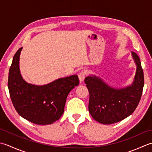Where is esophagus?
Returning <instances> with one entry per match:
<instances>
[{
  "mask_svg": "<svg viewBox=\"0 0 152 152\" xmlns=\"http://www.w3.org/2000/svg\"><path fill=\"white\" fill-rule=\"evenodd\" d=\"M85 75H86V73L85 72H83V71H82V72H80L79 73V80L80 82H83V80H84L85 78Z\"/></svg>",
  "mask_w": 152,
  "mask_h": 152,
  "instance_id": "1",
  "label": "esophagus"
}]
</instances>
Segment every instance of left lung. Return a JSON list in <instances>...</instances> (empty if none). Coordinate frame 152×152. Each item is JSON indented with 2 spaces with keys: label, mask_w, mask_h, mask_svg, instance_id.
<instances>
[{
  "label": "left lung",
  "mask_w": 152,
  "mask_h": 152,
  "mask_svg": "<svg viewBox=\"0 0 152 152\" xmlns=\"http://www.w3.org/2000/svg\"><path fill=\"white\" fill-rule=\"evenodd\" d=\"M137 73L131 86L115 89L96 76H88L85 83L89 92L88 110L98 122L110 125L121 121L134 112L140 102L144 85L140 58L132 52Z\"/></svg>",
  "instance_id": "left-lung-1"
}]
</instances>
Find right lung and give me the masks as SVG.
I'll list each match as a JSON object with an SVG mask.
<instances>
[{
  "instance_id": "obj_1",
  "label": "right lung",
  "mask_w": 152,
  "mask_h": 152,
  "mask_svg": "<svg viewBox=\"0 0 152 152\" xmlns=\"http://www.w3.org/2000/svg\"><path fill=\"white\" fill-rule=\"evenodd\" d=\"M22 47L14 56L8 73V86L13 106L20 116L37 125H49L60 118L69 92L77 86V75L58 79L46 85L27 83L20 73Z\"/></svg>"
}]
</instances>
